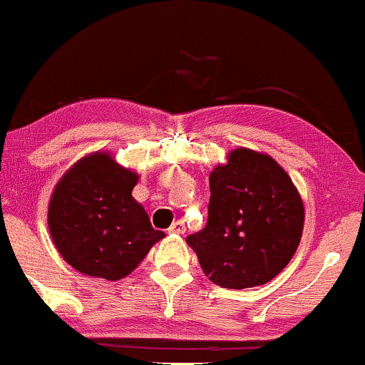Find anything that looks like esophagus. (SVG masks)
<instances>
[{
    "mask_svg": "<svg viewBox=\"0 0 365 365\" xmlns=\"http://www.w3.org/2000/svg\"><path fill=\"white\" fill-rule=\"evenodd\" d=\"M169 231L174 232V235H184V232H186V224H184L182 219L175 220V222L170 226Z\"/></svg>",
    "mask_w": 365,
    "mask_h": 365,
    "instance_id": "obj_1",
    "label": "esophagus"
}]
</instances>
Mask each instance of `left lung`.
<instances>
[{"label":"left lung","mask_w":365,"mask_h":365,"mask_svg":"<svg viewBox=\"0 0 365 365\" xmlns=\"http://www.w3.org/2000/svg\"><path fill=\"white\" fill-rule=\"evenodd\" d=\"M302 231L304 203L289 175L269 155L237 148L210 174L207 224L186 243L214 284L243 289L276 277Z\"/></svg>","instance_id":"obj_1"}]
</instances>
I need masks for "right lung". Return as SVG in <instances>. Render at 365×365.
<instances>
[{"label":"right lung","mask_w":365,"mask_h":365,"mask_svg":"<svg viewBox=\"0 0 365 365\" xmlns=\"http://www.w3.org/2000/svg\"><path fill=\"white\" fill-rule=\"evenodd\" d=\"M138 175L108 153H93L56 184L48 208L53 241L76 271L117 281L165 236L133 198Z\"/></svg>","instance_id":"obj_1"}]
</instances>
